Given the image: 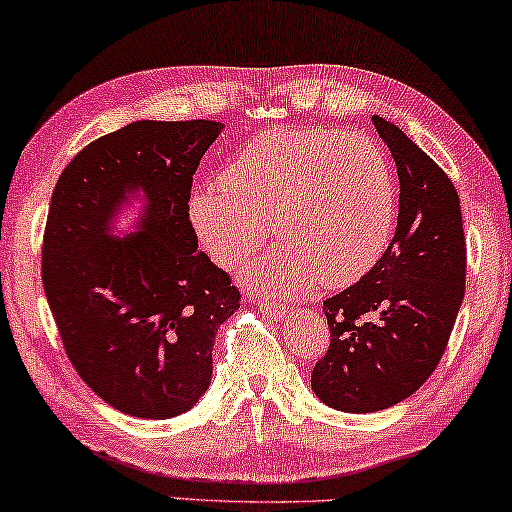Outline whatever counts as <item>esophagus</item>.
I'll return each instance as SVG.
<instances>
[{
    "label": "esophagus",
    "mask_w": 512,
    "mask_h": 512,
    "mask_svg": "<svg viewBox=\"0 0 512 512\" xmlns=\"http://www.w3.org/2000/svg\"><path fill=\"white\" fill-rule=\"evenodd\" d=\"M252 302H257V307H260V312L267 314L269 319H274V321H283V319H286V316L290 314L288 309L274 307V304H269V302H260V300H252Z\"/></svg>",
    "instance_id": "34e87169"
}]
</instances>
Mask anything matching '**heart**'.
I'll use <instances>...</instances> for the list:
<instances>
[{
	"instance_id": "heart-1",
	"label": "heart",
	"mask_w": 512,
	"mask_h": 512,
	"mask_svg": "<svg viewBox=\"0 0 512 512\" xmlns=\"http://www.w3.org/2000/svg\"><path fill=\"white\" fill-rule=\"evenodd\" d=\"M399 191L383 148L338 129H274L252 139L226 167L224 186L189 198L193 229L219 264L241 262L278 241L250 271L271 297L307 295L319 281L357 283L390 245Z\"/></svg>"
}]
</instances>
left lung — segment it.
I'll return each instance as SVG.
<instances>
[{"mask_svg": "<svg viewBox=\"0 0 512 512\" xmlns=\"http://www.w3.org/2000/svg\"><path fill=\"white\" fill-rule=\"evenodd\" d=\"M399 177L392 243L359 283L323 302L331 345L312 390L345 413L390 409L411 397L442 359L465 295L458 193L442 167L390 120L373 115Z\"/></svg>", "mask_w": 512, "mask_h": 512, "instance_id": "left-lung-1", "label": "left lung"}]
</instances>
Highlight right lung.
<instances>
[{
  "label": "right lung",
  "mask_w": 512,
  "mask_h": 512,
  "mask_svg": "<svg viewBox=\"0 0 512 512\" xmlns=\"http://www.w3.org/2000/svg\"><path fill=\"white\" fill-rule=\"evenodd\" d=\"M224 125L137 120L70 160L51 196L42 281L70 364L127 416L165 420L198 404L219 326L241 293L189 219L193 174ZM141 202L125 237L114 222Z\"/></svg>",
  "instance_id": "right-lung-1"
}]
</instances>
